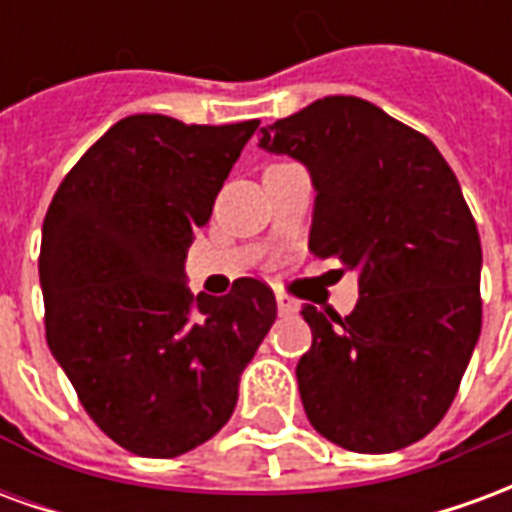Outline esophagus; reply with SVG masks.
Segmentation results:
<instances>
[{
	"instance_id": "34e87169",
	"label": "esophagus",
	"mask_w": 512,
	"mask_h": 512,
	"mask_svg": "<svg viewBox=\"0 0 512 512\" xmlns=\"http://www.w3.org/2000/svg\"><path fill=\"white\" fill-rule=\"evenodd\" d=\"M277 310L282 315H296L299 312V301L290 299L288 293H277Z\"/></svg>"
}]
</instances>
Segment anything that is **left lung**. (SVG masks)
Returning <instances> with one entry per match:
<instances>
[{"label":"left lung","instance_id":"8db88e82","mask_svg":"<svg viewBox=\"0 0 512 512\" xmlns=\"http://www.w3.org/2000/svg\"><path fill=\"white\" fill-rule=\"evenodd\" d=\"M260 147L310 169L312 255L359 271L351 315L301 307L307 419L345 450H403L447 414L480 337L483 249L461 183L428 136L354 95L277 120Z\"/></svg>","mask_w":512,"mask_h":512}]
</instances>
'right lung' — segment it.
<instances>
[{"label": "right lung", "instance_id": "add662e5", "mask_svg": "<svg viewBox=\"0 0 512 512\" xmlns=\"http://www.w3.org/2000/svg\"><path fill=\"white\" fill-rule=\"evenodd\" d=\"M257 126L126 117L76 161L43 219L51 354L95 425L134 455L175 458L219 433L277 318L260 279L216 299L183 274Z\"/></svg>", "mask_w": 512, "mask_h": 512}]
</instances>
